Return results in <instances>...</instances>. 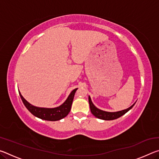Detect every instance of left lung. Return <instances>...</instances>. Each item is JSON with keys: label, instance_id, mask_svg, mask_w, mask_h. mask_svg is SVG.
I'll use <instances>...</instances> for the list:
<instances>
[{"label": "left lung", "instance_id": "1", "mask_svg": "<svg viewBox=\"0 0 159 159\" xmlns=\"http://www.w3.org/2000/svg\"><path fill=\"white\" fill-rule=\"evenodd\" d=\"M88 101H89L91 113H92V114L95 116V117L99 118V119L106 120H114V119H116V118H119L120 116H122L123 115H124L125 113H127L130 109L133 108V107L134 105V104H135V103L133 104V105L129 107V108L124 109V110H122V111H117V112H107V111H102V110H100V109L97 108V107L93 104V102H92V101H91V99L90 97H89V98H88Z\"/></svg>", "mask_w": 159, "mask_h": 159}]
</instances>
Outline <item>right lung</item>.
<instances>
[{"instance_id": "obj_1", "label": "right lung", "mask_w": 159, "mask_h": 159, "mask_svg": "<svg viewBox=\"0 0 159 159\" xmlns=\"http://www.w3.org/2000/svg\"><path fill=\"white\" fill-rule=\"evenodd\" d=\"M76 90L77 88L72 91L68 97V98L66 99V100L61 106L52 109L40 108V107H36L31 105L27 101H26V99L23 98L20 92H19V93H20V98L26 107V109L34 116L43 120L55 121V120H60L61 118L66 117L69 114L70 110H71L75 93H76Z\"/></svg>"}]
</instances>
